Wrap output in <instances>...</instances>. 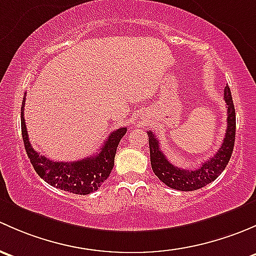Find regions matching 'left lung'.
Masks as SVG:
<instances>
[{
  "instance_id": "obj_1",
  "label": "left lung",
  "mask_w": 256,
  "mask_h": 256,
  "mask_svg": "<svg viewBox=\"0 0 256 256\" xmlns=\"http://www.w3.org/2000/svg\"><path fill=\"white\" fill-rule=\"evenodd\" d=\"M224 101L226 104V130L222 146L212 158L202 162L196 170H186L171 164L160 150L159 140L155 138L154 133L148 132L152 168L165 185L178 191H194L214 181L224 170L230 160L236 140V108L228 85L224 88Z\"/></svg>"
}]
</instances>
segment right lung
Returning <instances> with one entry per match:
<instances>
[{
  "label": "right lung",
  "mask_w": 256,
  "mask_h": 256,
  "mask_svg": "<svg viewBox=\"0 0 256 256\" xmlns=\"http://www.w3.org/2000/svg\"><path fill=\"white\" fill-rule=\"evenodd\" d=\"M26 98V97H24ZM24 102L20 108V127L26 152L36 172L49 185L75 194H88L98 190L107 180L114 165V156L120 139L127 128H120L110 134L104 146L94 156L78 162H64L46 159L33 149L24 122Z\"/></svg>",
  "instance_id": "1"
}]
</instances>
